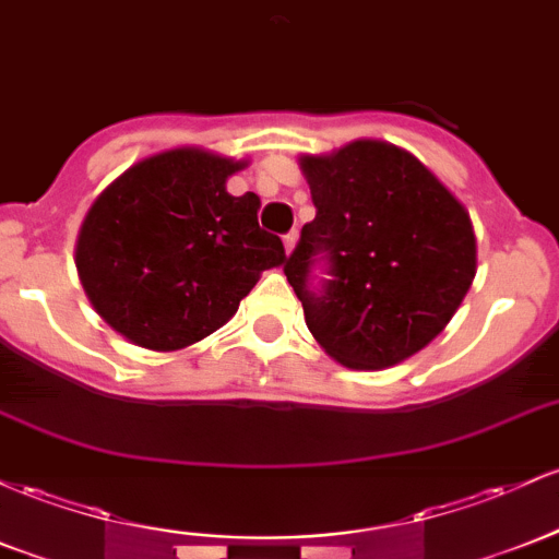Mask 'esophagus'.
<instances>
[{
  "label": "esophagus",
  "mask_w": 559,
  "mask_h": 559,
  "mask_svg": "<svg viewBox=\"0 0 559 559\" xmlns=\"http://www.w3.org/2000/svg\"><path fill=\"white\" fill-rule=\"evenodd\" d=\"M294 243H297V230H292V233H286V236H284V249H286V254H292V249H294Z\"/></svg>",
  "instance_id": "34e87169"
}]
</instances>
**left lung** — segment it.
I'll return each mask as SVG.
<instances>
[{
  "label": "left lung",
  "mask_w": 559,
  "mask_h": 559,
  "mask_svg": "<svg viewBox=\"0 0 559 559\" xmlns=\"http://www.w3.org/2000/svg\"><path fill=\"white\" fill-rule=\"evenodd\" d=\"M299 164L316 219L284 273L305 323L347 369L401 364L445 329L469 292V214L419 158L382 140H355Z\"/></svg>",
  "instance_id": "obj_1"
}]
</instances>
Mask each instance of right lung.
Instances as JSON below:
<instances>
[{
    "mask_svg": "<svg viewBox=\"0 0 559 559\" xmlns=\"http://www.w3.org/2000/svg\"><path fill=\"white\" fill-rule=\"evenodd\" d=\"M243 162L175 148L134 164L84 217L76 267L92 308L148 349H180L228 323L262 270L286 260L257 223L260 199L230 195Z\"/></svg>",
    "mask_w": 559,
    "mask_h": 559,
    "instance_id": "add662e5",
    "label": "right lung"
}]
</instances>
